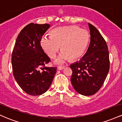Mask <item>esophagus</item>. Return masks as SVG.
Wrapping results in <instances>:
<instances>
[{
	"instance_id": "34e87169",
	"label": "esophagus",
	"mask_w": 122,
	"mask_h": 122,
	"mask_svg": "<svg viewBox=\"0 0 122 122\" xmlns=\"http://www.w3.org/2000/svg\"><path fill=\"white\" fill-rule=\"evenodd\" d=\"M64 68H65V66H58L57 69H58V70H60V71H61V70L64 69Z\"/></svg>"
}]
</instances>
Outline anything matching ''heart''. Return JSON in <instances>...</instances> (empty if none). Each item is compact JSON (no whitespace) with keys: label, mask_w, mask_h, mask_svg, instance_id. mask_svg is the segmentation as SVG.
Instances as JSON below:
<instances>
[{"label":"heart","mask_w":122,"mask_h":122,"mask_svg":"<svg viewBox=\"0 0 122 122\" xmlns=\"http://www.w3.org/2000/svg\"><path fill=\"white\" fill-rule=\"evenodd\" d=\"M89 36L85 29L75 25L62 26L54 29L50 37L43 36L41 45L50 58H54L59 51L62 50L56 60V64H62L71 59L76 60L81 56L89 42Z\"/></svg>","instance_id":"1"}]
</instances>
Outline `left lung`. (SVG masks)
Masks as SVG:
<instances>
[{
  "label": "left lung",
  "mask_w": 122,
  "mask_h": 122,
  "mask_svg": "<svg viewBox=\"0 0 122 122\" xmlns=\"http://www.w3.org/2000/svg\"><path fill=\"white\" fill-rule=\"evenodd\" d=\"M91 40L80 61L70 65L71 83L77 92L84 96L96 93L104 83L110 69L109 51L106 41L95 26L88 23Z\"/></svg>",
  "instance_id": "8db88e82"
}]
</instances>
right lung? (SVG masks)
I'll return each mask as SVG.
<instances>
[{
    "label": "right lung",
    "instance_id": "right-lung-1",
    "mask_svg": "<svg viewBox=\"0 0 122 122\" xmlns=\"http://www.w3.org/2000/svg\"><path fill=\"white\" fill-rule=\"evenodd\" d=\"M50 25L31 23L18 35L12 53L14 78L27 94L38 96L49 88L56 73V67L45 66L50 60L41 46V40Z\"/></svg>",
    "mask_w": 122,
    "mask_h": 122
}]
</instances>
